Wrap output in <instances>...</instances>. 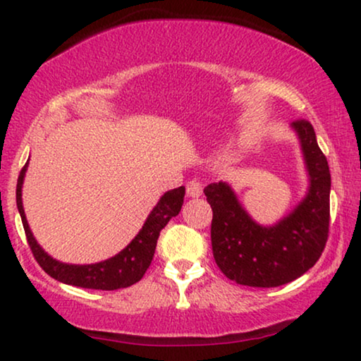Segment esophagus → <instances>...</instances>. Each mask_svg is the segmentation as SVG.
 Returning a JSON list of instances; mask_svg holds the SVG:
<instances>
[{
  "label": "esophagus",
  "mask_w": 361,
  "mask_h": 361,
  "mask_svg": "<svg viewBox=\"0 0 361 361\" xmlns=\"http://www.w3.org/2000/svg\"><path fill=\"white\" fill-rule=\"evenodd\" d=\"M187 195L200 197L202 195V182L199 179H192L187 182Z\"/></svg>",
  "instance_id": "obj_1"
}]
</instances>
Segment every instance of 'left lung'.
<instances>
[{
  "mask_svg": "<svg viewBox=\"0 0 361 361\" xmlns=\"http://www.w3.org/2000/svg\"><path fill=\"white\" fill-rule=\"evenodd\" d=\"M307 162L310 189L293 214L271 228L246 215L225 182L204 192L214 212L212 250L226 278L251 288H278L298 279L317 263L329 238L330 171L310 121H293Z\"/></svg>",
  "mask_w": 361,
  "mask_h": 361,
  "instance_id": "8db88e82",
  "label": "left lung"
}]
</instances>
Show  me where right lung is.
I'll return each instance as SVG.
<instances>
[{
    "mask_svg": "<svg viewBox=\"0 0 361 361\" xmlns=\"http://www.w3.org/2000/svg\"><path fill=\"white\" fill-rule=\"evenodd\" d=\"M26 166L23 167L18 177L16 204L19 215H21L24 233H26L29 248L32 251L34 259L37 261L39 266H41L51 278L61 281V283L77 286V288L115 290L120 288H128V286L137 283V281L145 276L147 268H149L161 230L164 228L167 221H169L172 216L179 215L182 204H184L185 187H177L174 190L166 192V194L161 197V200L157 202V205L152 209L145 226H142V230L136 235V238L116 256L97 264H63L59 263L56 259H52L47 253H44V250L36 243L31 230H29L21 202V187L24 172H26Z\"/></svg>",
    "mask_w": 361,
    "mask_h": 361,
    "instance_id": "obj_1",
    "label": "right lung"
}]
</instances>
